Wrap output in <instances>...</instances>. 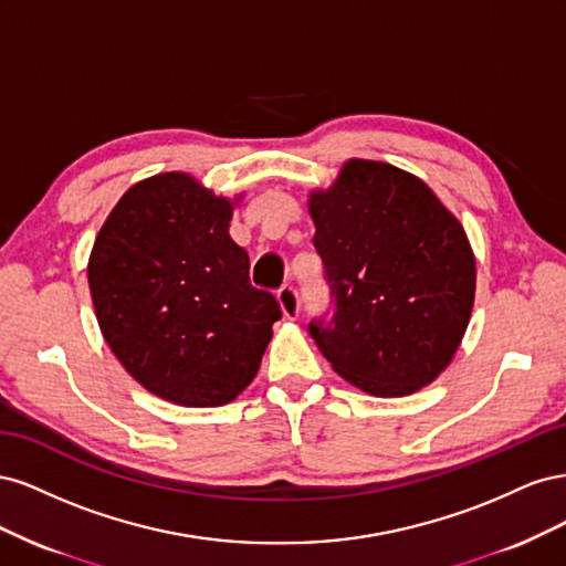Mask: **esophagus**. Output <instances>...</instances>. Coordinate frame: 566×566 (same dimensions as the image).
Segmentation results:
<instances>
[{
  "label": "esophagus",
  "instance_id": "obj_1",
  "mask_svg": "<svg viewBox=\"0 0 566 566\" xmlns=\"http://www.w3.org/2000/svg\"><path fill=\"white\" fill-rule=\"evenodd\" d=\"M279 304H281L285 318H297V314H300V297H297V290L293 285H283L279 290Z\"/></svg>",
  "mask_w": 566,
  "mask_h": 566
}]
</instances>
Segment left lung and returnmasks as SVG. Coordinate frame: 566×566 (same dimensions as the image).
Returning a JSON list of instances; mask_svg holds the SVG:
<instances>
[{"instance_id":"obj_1","label":"left lung","mask_w":566,"mask_h":566,"mask_svg":"<svg viewBox=\"0 0 566 566\" xmlns=\"http://www.w3.org/2000/svg\"><path fill=\"white\" fill-rule=\"evenodd\" d=\"M331 321L310 335L339 378L373 397H406L451 364L474 304L465 229L432 188L378 160H349L310 196Z\"/></svg>"}]
</instances>
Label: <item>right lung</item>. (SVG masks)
I'll return each instance as SVG.
<instances>
[{"label":"right lung","mask_w":566,"mask_h":566,"mask_svg":"<svg viewBox=\"0 0 566 566\" xmlns=\"http://www.w3.org/2000/svg\"><path fill=\"white\" fill-rule=\"evenodd\" d=\"M231 214V200L191 175L165 172L134 184L94 241L87 276L101 333L132 378L165 401H233L281 318L279 300L250 285Z\"/></svg>","instance_id":"1"}]
</instances>
